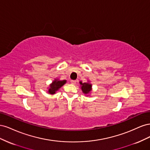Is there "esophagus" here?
Listing matches in <instances>:
<instances>
[{"mask_svg": "<svg viewBox=\"0 0 150 150\" xmlns=\"http://www.w3.org/2000/svg\"><path fill=\"white\" fill-rule=\"evenodd\" d=\"M71 83L72 84H76V80H71Z\"/></svg>", "mask_w": 150, "mask_h": 150, "instance_id": "obj_1", "label": "esophagus"}]
</instances>
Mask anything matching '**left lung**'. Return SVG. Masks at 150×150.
Instances as JSON below:
<instances>
[{
  "mask_svg": "<svg viewBox=\"0 0 150 150\" xmlns=\"http://www.w3.org/2000/svg\"><path fill=\"white\" fill-rule=\"evenodd\" d=\"M80 84L81 85V89H82L83 92L85 94L89 93L91 91V90L92 86L91 84L86 83H83L82 82H80Z\"/></svg>",
  "mask_w": 150,
  "mask_h": 150,
  "instance_id": "left-lung-1",
  "label": "left lung"
}]
</instances>
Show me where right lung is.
<instances>
[{
    "instance_id": "right-lung-1",
    "label": "right lung",
    "mask_w": 150,
    "mask_h": 150,
    "mask_svg": "<svg viewBox=\"0 0 150 150\" xmlns=\"http://www.w3.org/2000/svg\"><path fill=\"white\" fill-rule=\"evenodd\" d=\"M66 83V80H63V81L55 80V81H54L51 84V86H50V88L49 89V91H48L49 93L51 94H54Z\"/></svg>"
}]
</instances>
